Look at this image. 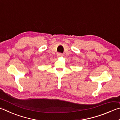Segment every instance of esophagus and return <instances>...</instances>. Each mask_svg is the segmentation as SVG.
I'll list each match as a JSON object with an SVG mask.
<instances>
[{
	"instance_id": "1",
	"label": "esophagus",
	"mask_w": 120,
	"mask_h": 120,
	"mask_svg": "<svg viewBox=\"0 0 120 120\" xmlns=\"http://www.w3.org/2000/svg\"><path fill=\"white\" fill-rule=\"evenodd\" d=\"M63 56V54L61 53H57V56L58 57H60V56Z\"/></svg>"
}]
</instances>
